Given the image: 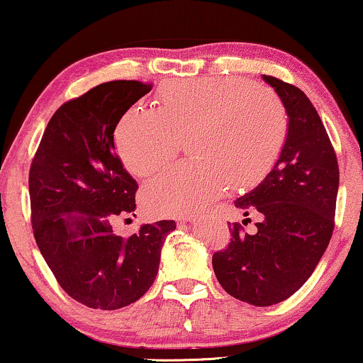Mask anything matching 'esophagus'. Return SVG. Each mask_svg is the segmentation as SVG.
Listing matches in <instances>:
<instances>
[{"instance_id":"1","label":"esophagus","mask_w":363,"mask_h":363,"mask_svg":"<svg viewBox=\"0 0 363 363\" xmlns=\"http://www.w3.org/2000/svg\"><path fill=\"white\" fill-rule=\"evenodd\" d=\"M191 220H193V218H191V216H186V218H183V220H182V221H183V223H186V221H191Z\"/></svg>"}]
</instances>
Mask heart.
I'll list each match as a JSON object with an SVG mask.
<instances>
[{"label":"heart","instance_id":"obj_1","mask_svg":"<svg viewBox=\"0 0 363 363\" xmlns=\"http://www.w3.org/2000/svg\"><path fill=\"white\" fill-rule=\"evenodd\" d=\"M287 133V113L271 89L240 77L186 79L163 86L157 111L132 107L116 130L123 165L137 177L170 162L188 142L195 162L173 165L142 190L157 216L201 211L230 186H251L274 165Z\"/></svg>","mask_w":363,"mask_h":363}]
</instances>
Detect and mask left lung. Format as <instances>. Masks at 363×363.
<instances>
[{
  "mask_svg": "<svg viewBox=\"0 0 363 363\" xmlns=\"http://www.w3.org/2000/svg\"><path fill=\"white\" fill-rule=\"evenodd\" d=\"M262 81L286 108V142L264 180L235 200L245 216L259 213L257 231L236 223L226 250L213 255L223 289L257 307L286 301L309 279L329 246L339 191L337 157L315 107L296 86L264 74Z\"/></svg>",
  "mask_w": 363,
  "mask_h": 363,
  "instance_id": "obj_1",
  "label": "left lung"
}]
</instances>
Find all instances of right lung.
<instances>
[{"label": "right lung", "instance_id": "obj_1", "mask_svg": "<svg viewBox=\"0 0 363 363\" xmlns=\"http://www.w3.org/2000/svg\"><path fill=\"white\" fill-rule=\"evenodd\" d=\"M152 84L111 81L61 106L29 170L33 231L49 269L72 299L116 311L155 281L175 221L113 235L111 221L135 211L137 182L116 153L117 123ZM135 216V215H133Z\"/></svg>", "mask_w": 363, "mask_h": 363}]
</instances>
